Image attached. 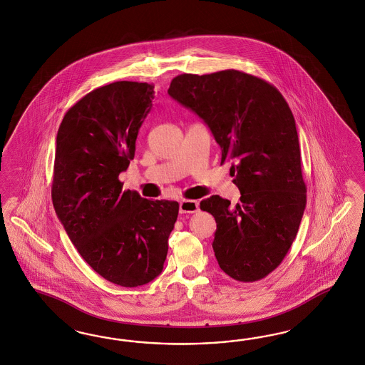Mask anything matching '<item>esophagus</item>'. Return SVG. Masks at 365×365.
<instances>
[{"instance_id":"esophagus-1","label":"esophagus","mask_w":365,"mask_h":365,"mask_svg":"<svg viewBox=\"0 0 365 365\" xmlns=\"http://www.w3.org/2000/svg\"><path fill=\"white\" fill-rule=\"evenodd\" d=\"M199 210V203L197 200H182L179 203L180 214H194Z\"/></svg>"}]
</instances>
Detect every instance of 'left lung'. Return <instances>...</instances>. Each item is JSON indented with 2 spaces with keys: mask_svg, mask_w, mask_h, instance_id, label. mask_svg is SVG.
Listing matches in <instances>:
<instances>
[{
  "mask_svg": "<svg viewBox=\"0 0 365 365\" xmlns=\"http://www.w3.org/2000/svg\"><path fill=\"white\" fill-rule=\"evenodd\" d=\"M168 95L195 112L230 162L240 203L220 195L200 202L215 218L212 242L222 270L253 282L285 258L307 205L299 135L279 91L262 78L235 69L173 78Z\"/></svg>",
  "mask_w": 365,
  "mask_h": 365,
  "instance_id": "1",
  "label": "left lung"
}]
</instances>
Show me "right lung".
Segmentation results:
<instances>
[{"label": "right lung", "mask_w": 365, "mask_h": 365, "mask_svg": "<svg viewBox=\"0 0 365 365\" xmlns=\"http://www.w3.org/2000/svg\"><path fill=\"white\" fill-rule=\"evenodd\" d=\"M154 93L153 84L138 81L93 89L66 110L56 138V214L84 261L124 287L162 273L179 211L175 200L142 198L119 180Z\"/></svg>", "instance_id": "add662e5"}]
</instances>
